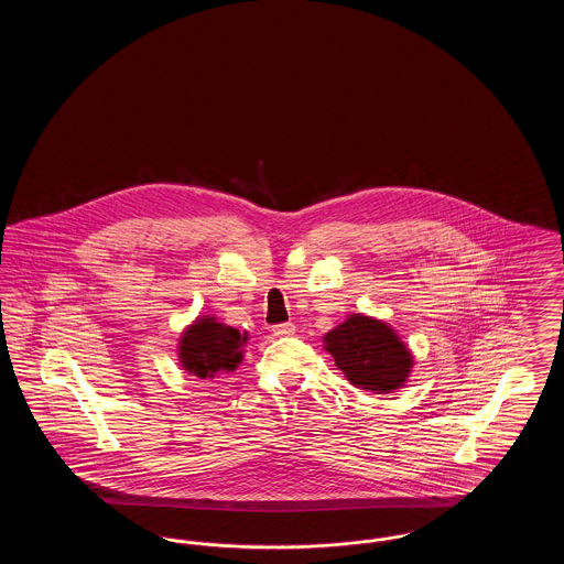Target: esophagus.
I'll use <instances>...</instances> for the list:
<instances>
[{"label": "esophagus", "mask_w": 564, "mask_h": 564, "mask_svg": "<svg viewBox=\"0 0 564 564\" xmlns=\"http://www.w3.org/2000/svg\"><path fill=\"white\" fill-rule=\"evenodd\" d=\"M272 334L279 336V338H290L295 334L294 323H279V325H272Z\"/></svg>", "instance_id": "esophagus-1"}]
</instances>
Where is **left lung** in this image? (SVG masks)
<instances>
[{
  "label": "left lung",
  "instance_id": "8db88e82",
  "mask_svg": "<svg viewBox=\"0 0 564 564\" xmlns=\"http://www.w3.org/2000/svg\"><path fill=\"white\" fill-rule=\"evenodd\" d=\"M325 350L350 384L391 393L400 389L412 368V352L387 325L366 315H350L323 338Z\"/></svg>",
  "mask_w": 564,
  "mask_h": 564
}]
</instances>
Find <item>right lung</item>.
I'll return each instance as SVG.
<instances>
[{"instance_id": "obj_1", "label": "right lung", "mask_w": 564, "mask_h": 564, "mask_svg": "<svg viewBox=\"0 0 564 564\" xmlns=\"http://www.w3.org/2000/svg\"><path fill=\"white\" fill-rule=\"evenodd\" d=\"M247 332L200 317L180 338V364L189 375L214 378L221 370H235L242 359Z\"/></svg>"}]
</instances>
